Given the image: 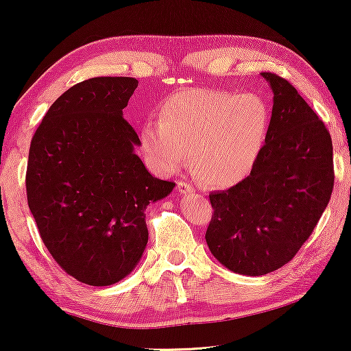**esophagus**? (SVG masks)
<instances>
[{
  "mask_svg": "<svg viewBox=\"0 0 351 351\" xmlns=\"http://www.w3.org/2000/svg\"><path fill=\"white\" fill-rule=\"evenodd\" d=\"M177 189H179V193H194L196 189H194L193 185H189V183H185V182H179L177 183Z\"/></svg>",
  "mask_w": 351,
  "mask_h": 351,
  "instance_id": "obj_1",
  "label": "esophagus"
}]
</instances>
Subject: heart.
<instances>
[{
  "label": "heart",
  "instance_id": "heart-1",
  "mask_svg": "<svg viewBox=\"0 0 351 351\" xmlns=\"http://www.w3.org/2000/svg\"><path fill=\"white\" fill-rule=\"evenodd\" d=\"M269 119L266 101L254 91L188 88L162 102L157 121L143 123L140 146L160 174H174L191 154L199 179L226 188L249 174L266 140Z\"/></svg>",
  "mask_w": 351,
  "mask_h": 351
}]
</instances>
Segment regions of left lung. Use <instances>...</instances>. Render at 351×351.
Listing matches in <instances>:
<instances>
[{
  "label": "left lung",
  "instance_id": "left-lung-1",
  "mask_svg": "<svg viewBox=\"0 0 351 351\" xmlns=\"http://www.w3.org/2000/svg\"><path fill=\"white\" fill-rule=\"evenodd\" d=\"M261 77L274 93L267 135L250 174L210 194L205 239L232 272L260 277L289 263L330 202L335 171L325 124L288 80Z\"/></svg>",
  "mask_w": 351,
  "mask_h": 351
}]
</instances>
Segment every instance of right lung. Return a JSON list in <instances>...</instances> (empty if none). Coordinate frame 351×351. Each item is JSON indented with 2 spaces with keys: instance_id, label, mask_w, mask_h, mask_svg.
I'll use <instances>...</instances> for the list:
<instances>
[{
  "instance_id": "obj_1",
  "label": "right lung",
  "mask_w": 351,
  "mask_h": 351,
  "mask_svg": "<svg viewBox=\"0 0 351 351\" xmlns=\"http://www.w3.org/2000/svg\"><path fill=\"white\" fill-rule=\"evenodd\" d=\"M134 77L73 85L32 136L27 205L59 266L90 286H110L134 271L147 244L145 210L176 183L151 176L123 118Z\"/></svg>"
}]
</instances>
